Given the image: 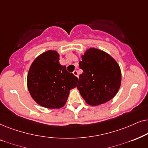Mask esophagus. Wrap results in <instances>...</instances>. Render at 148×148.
<instances>
[{
    "label": "esophagus",
    "mask_w": 148,
    "mask_h": 148,
    "mask_svg": "<svg viewBox=\"0 0 148 148\" xmlns=\"http://www.w3.org/2000/svg\"><path fill=\"white\" fill-rule=\"evenodd\" d=\"M73 74H74V76H77V77H78V72L77 70H74V72H73Z\"/></svg>",
    "instance_id": "esophagus-1"
}]
</instances>
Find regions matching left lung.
I'll use <instances>...</instances> for the list:
<instances>
[{
	"instance_id": "8db88e82",
	"label": "left lung",
	"mask_w": 148,
	"mask_h": 148,
	"mask_svg": "<svg viewBox=\"0 0 148 148\" xmlns=\"http://www.w3.org/2000/svg\"><path fill=\"white\" fill-rule=\"evenodd\" d=\"M77 88L86 103L98 106L112 99L119 91L121 71L110 55L97 49L90 48L82 56Z\"/></svg>"
}]
</instances>
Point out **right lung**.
<instances>
[{"label":"right lung","mask_w":148,"mask_h":148,"mask_svg":"<svg viewBox=\"0 0 148 148\" xmlns=\"http://www.w3.org/2000/svg\"><path fill=\"white\" fill-rule=\"evenodd\" d=\"M78 78L60 64V55L56 51L43 53L32 64L27 84L32 97L42 107L55 109L66 103L69 92L75 88Z\"/></svg>","instance_id":"obj_1"}]
</instances>
